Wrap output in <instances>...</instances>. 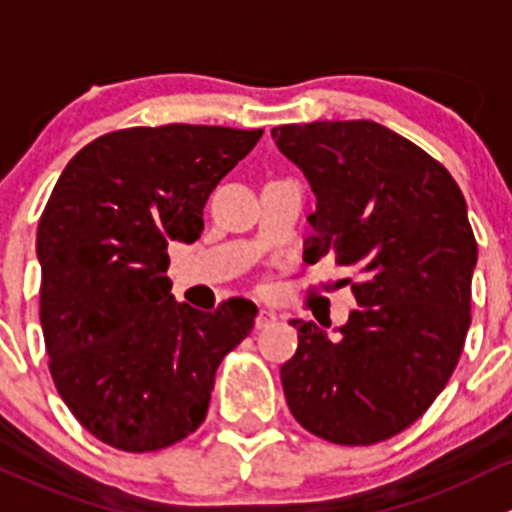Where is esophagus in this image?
<instances>
[{
    "label": "esophagus",
    "instance_id": "34e87169",
    "mask_svg": "<svg viewBox=\"0 0 512 512\" xmlns=\"http://www.w3.org/2000/svg\"><path fill=\"white\" fill-rule=\"evenodd\" d=\"M273 323H276V313H273V310H266V308L258 310V315H256V328L258 330L268 328V325H273Z\"/></svg>",
    "mask_w": 512,
    "mask_h": 512
}]
</instances>
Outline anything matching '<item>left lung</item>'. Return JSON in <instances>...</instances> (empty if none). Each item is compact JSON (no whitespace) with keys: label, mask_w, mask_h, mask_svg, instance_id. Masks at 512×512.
Returning <instances> with one entry per match:
<instances>
[{"label":"left lung","mask_w":512,"mask_h":512,"mask_svg":"<svg viewBox=\"0 0 512 512\" xmlns=\"http://www.w3.org/2000/svg\"><path fill=\"white\" fill-rule=\"evenodd\" d=\"M271 135L318 199L305 258L360 273V308L335 337L291 320L288 409L325 441L379 444L434 404L463 352L478 261L466 199L441 162L372 120L278 125Z\"/></svg>","instance_id":"1"}]
</instances>
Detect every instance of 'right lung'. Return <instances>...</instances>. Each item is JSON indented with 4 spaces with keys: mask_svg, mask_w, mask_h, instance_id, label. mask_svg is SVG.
<instances>
[{
    "mask_svg": "<svg viewBox=\"0 0 512 512\" xmlns=\"http://www.w3.org/2000/svg\"><path fill=\"white\" fill-rule=\"evenodd\" d=\"M263 130L160 125L100 135L61 172L36 234L41 330L56 389L103 444L157 451L197 431L256 305L177 303L170 241L202 236L214 187Z\"/></svg>",
    "mask_w": 512,
    "mask_h": 512,
    "instance_id": "obj_1",
    "label": "right lung"
}]
</instances>
